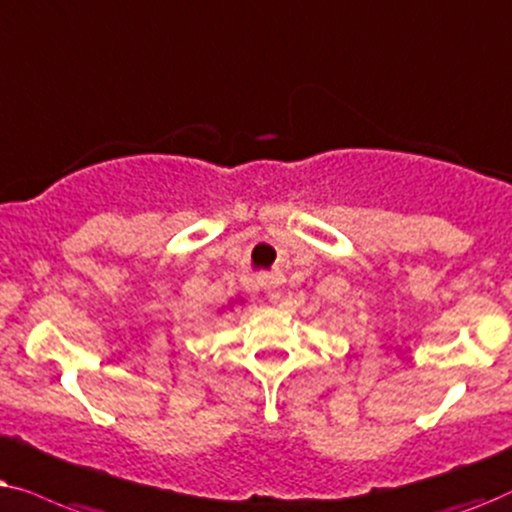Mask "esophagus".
Here are the masks:
<instances>
[{
    "mask_svg": "<svg viewBox=\"0 0 512 512\" xmlns=\"http://www.w3.org/2000/svg\"><path fill=\"white\" fill-rule=\"evenodd\" d=\"M257 283H260V288L267 292V295L274 299V302H281V299H283V283H285L283 276L262 274L260 278H257Z\"/></svg>",
    "mask_w": 512,
    "mask_h": 512,
    "instance_id": "34e87169",
    "label": "esophagus"
}]
</instances>
